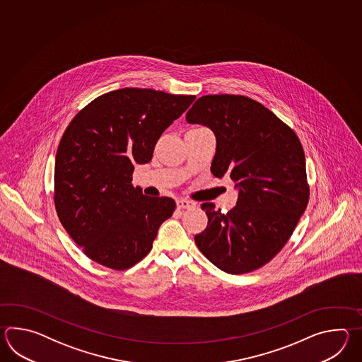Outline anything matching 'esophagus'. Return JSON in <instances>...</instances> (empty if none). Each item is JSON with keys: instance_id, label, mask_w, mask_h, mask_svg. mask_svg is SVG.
<instances>
[{"instance_id": "34e87169", "label": "esophagus", "mask_w": 362, "mask_h": 362, "mask_svg": "<svg viewBox=\"0 0 362 362\" xmlns=\"http://www.w3.org/2000/svg\"><path fill=\"white\" fill-rule=\"evenodd\" d=\"M195 206V203L192 200L187 199H178L177 200V208L180 209H186V208H192Z\"/></svg>"}]
</instances>
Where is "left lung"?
Returning <instances> with one entry per match:
<instances>
[{
	"label": "left lung",
	"mask_w": 362,
	"mask_h": 362,
	"mask_svg": "<svg viewBox=\"0 0 362 362\" xmlns=\"http://www.w3.org/2000/svg\"><path fill=\"white\" fill-rule=\"evenodd\" d=\"M186 122L207 125L217 146L211 167L239 189L228 214L203 203L207 228L195 235L200 252L218 269L245 274L285 247L309 202L305 155L287 124L257 100L235 94L203 95Z\"/></svg>",
	"instance_id": "8db88e82"
}]
</instances>
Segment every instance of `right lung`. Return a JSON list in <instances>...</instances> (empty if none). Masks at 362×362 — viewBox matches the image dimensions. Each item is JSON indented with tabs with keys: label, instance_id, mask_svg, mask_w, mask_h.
<instances>
[{
	"label": "right lung",
	"instance_id": "add662e5",
	"mask_svg": "<svg viewBox=\"0 0 362 362\" xmlns=\"http://www.w3.org/2000/svg\"><path fill=\"white\" fill-rule=\"evenodd\" d=\"M195 95L123 88L77 112L62 136L54 168V204L63 228L90 260L129 269L151 248L176 203L133 187L136 164L151 160L163 132Z\"/></svg>",
	"mask_w": 362,
	"mask_h": 362
}]
</instances>
